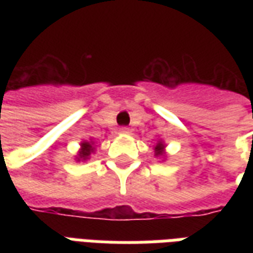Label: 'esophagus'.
I'll use <instances>...</instances> for the list:
<instances>
[{"label": "esophagus", "mask_w": 253, "mask_h": 253, "mask_svg": "<svg viewBox=\"0 0 253 253\" xmlns=\"http://www.w3.org/2000/svg\"><path fill=\"white\" fill-rule=\"evenodd\" d=\"M119 131H121L122 134H128V132H130V128H128V127H121Z\"/></svg>", "instance_id": "esophagus-1"}]
</instances>
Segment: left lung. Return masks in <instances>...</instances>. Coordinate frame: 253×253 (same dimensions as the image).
Masks as SVG:
<instances>
[{"mask_svg":"<svg viewBox=\"0 0 253 253\" xmlns=\"http://www.w3.org/2000/svg\"><path fill=\"white\" fill-rule=\"evenodd\" d=\"M164 152V145L161 142L157 143V146H156V156H161Z\"/></svg>","mask_w":253,"mask_h":253,"instance_id":"8db88e82","label":"left lung"}]
</instances>
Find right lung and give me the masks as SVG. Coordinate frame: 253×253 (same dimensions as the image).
Listing matches in <instances>:
<instances>
[{
  "label": "right lung",
  "mask_w": 253,
  "mask_h": 253,
  "mask_svg": "<svg viewBox=\"0 0 253 253\" xmlns=\"http://www.w3.org/2000/svg\"><path fill=\"white\" fill-rule=\"evenodd\" d=\"M93 152V146L92 142H83L81 143V152L78 154V161L80 160H86L90 156V153Z\"/></svg>",
  "instance_id": "right-lung-1"
}]
</instances>
